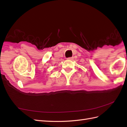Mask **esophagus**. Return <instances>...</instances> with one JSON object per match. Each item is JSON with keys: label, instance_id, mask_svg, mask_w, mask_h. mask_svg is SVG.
<instances>
[{"label": "esophagus", "instance_id": "34e87169", "mask_svg": "<svg viewBox=\"0 0 127 127\" xmlns=\"http://www.w3.org/2000/svg\"><path fill=\"white\" fill-rule=\"evenodd\" d=\"M73 58V57H68L67 59V60H72Z\"/></svg>", "mask_w": 127, "mask_h": 127}]
</instances>
